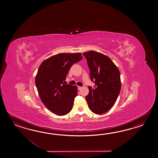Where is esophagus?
Wrapping results in <instances>:
<instances>
[{
  "label": "esophagus",
  "mask_w": 158,
  "mask_h": 158,
  "mask_svg": "<svg viewBox=\"0 0 158 158\" xmlns=\"http://www.w3.org/2000/svg\"><path fill=\"white\" fill-rule=\"evenodd\" d=\"M78 90H81V89H82V87H81V86H78Z\"/></svg>",
  "instance_id": "1"
}]
</instances>
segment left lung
Masks as SVG:
<instances>
[{
  "mask_svg": "<svg viewBox=\"0 0 158 158\" xmlns=\"http://www.w3.org/2000/svg\"><path fill=\"white\" fill-rule=\"evenodd\" d=\"M90 69L94 87L89 86V93L86 99L89 109L95 114H103L114 104L121 90L120 73L110 57L90 51L84 52Z\"/></svg>",
  "mask_w": 158,
  "mask_h": 158,
  "instance_id": "1",
  "label": "left lung"
}]
</instances>
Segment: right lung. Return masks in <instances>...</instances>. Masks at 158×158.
Segmentation results:
<instances>
[{
    "instance_id": "obj_1",
    "label": "right lung",
    "mask_w": 158,
    "mask_h": 158,
    "mask_svg": "<svg viewBox=\"0 0 158 158\" xmlns=\"http://www.w3.org/2000/svg\"><path fill=\"white\" fill-rule=\"evenodd\" d=\"M82 59L81 53H60L44 60L38 68L35 82L40 100L57 115L68 114L73 108L77 87L64 81L72 65Z\"/></svg>"
}]
</instances>
